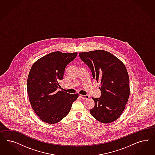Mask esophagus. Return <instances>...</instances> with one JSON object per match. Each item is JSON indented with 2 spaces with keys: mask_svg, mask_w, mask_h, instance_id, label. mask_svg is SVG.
<instances>
[{
  "mask_svg": "<svg viewBox=\"0 0 155 155\" xmlns=\"http://www.w3.org/2000/svg\"><path fill=\"white\" fill-rule=\"evenodd\" d=\"M81 98H82L84 99H87L89 98V96L88 95H80Z\"/></svg>",
  "mask_w": 155,
  "mask_h": 155,
  "instance_id": "esophagus-1",
  "label": "esophagus"
}]
</instances>
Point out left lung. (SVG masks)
Listing matches in <instances>:
<instances>
[{
  "label": "left lung",
  "mask_w": 155,
  "mask_h": 155,
  "mask_svg": "<svg viewBox=\"0 0 155 155\" xmlns=\"http://www.w3.org/2000/svg\"><path fill=\"white\" fill-rule=\"evenodd\" d=\"M98 82L101 95L92 98L94 108L90 114L99 122L109 123L116 120L124 111L130 95V80L124 64L110 52L97 50L79 54Z\"/></svg>",
  "instance_id": "obj_1"
}]
</instances>
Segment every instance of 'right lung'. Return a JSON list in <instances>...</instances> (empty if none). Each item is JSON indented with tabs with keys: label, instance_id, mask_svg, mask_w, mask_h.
<instances>
[{
	"label": "right lung",
	"instance_id": "right-lung-1",
	"mask_svg": "<svg viewBox=\"0 0 155 155\" xmlns=\"http://www.w3.org/2000/svg\"><path fill=\"white\" fill-rule=\"evenodd\" d=\"M77 53L54 52L36 61L27 80L29 102L34 111L43 122L54 124L61 121L71 110L78 94L58 91V82L63 78L66 66Z\"/></svg>",
	"mask_w": 155,
	"mask_h": 155
}]
</instances>
